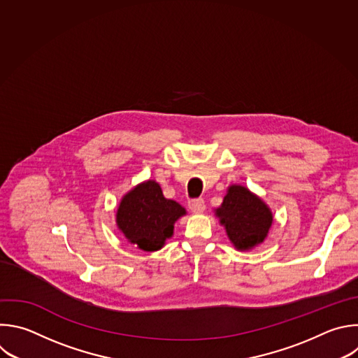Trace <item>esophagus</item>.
Wrapping results in <instances>:
<instances>
[{"mask_svg":"<svg viewBox=\"0 0 358 358\" xmlns=\"http://www.w3.org/2000/svg\"><path fill=\"white\" fill-rule=\"evenodd\" d=\"M188 206L189 209L194 212V213H201L205 210V201L202 198H196V199H191L188 202Z\"/></svg>","mask_w":358,"mask_h":358,"instance_id":"1","label":"esophagus"}]
</instances>
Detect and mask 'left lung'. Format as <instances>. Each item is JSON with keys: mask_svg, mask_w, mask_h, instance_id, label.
Wrapping results in <instances>:
<instances>
[{"mask_svg": "<svg viewBox=\"0 0 358 358\" xmlns=\"http://www.w3.org/2000/svg\"><path fill=\"white\" fill-rule=\"evenodd\" d=\"M216 215L224 224L230 242L241 250L262 243L273 223V213L268 206L241 185H231L227 189Z\"/></svg>", "mask_w": 358, "mask_h": 358, "instance_id": "8db88e82", "label": "left lung"}]
</instances>
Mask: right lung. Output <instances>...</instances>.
Segmentation results:
<instances>
[{"instance_id": "obj_1", "label": "right lung", "mask_w": 358, "mask_h": 358, "mask_svg": "<svg viewBox=\"0 0 358 358\" xmlns=\"http://www.w3.org/2000/svg\"><path fill=\"white\" fill-rule=\"evenodd\" d=\"M182 215L185 209L164 198L156 181H146L124 196L116 223L131 243L145 252H156L173 236L174 223Z\"/></svg>"}]
</instances>
